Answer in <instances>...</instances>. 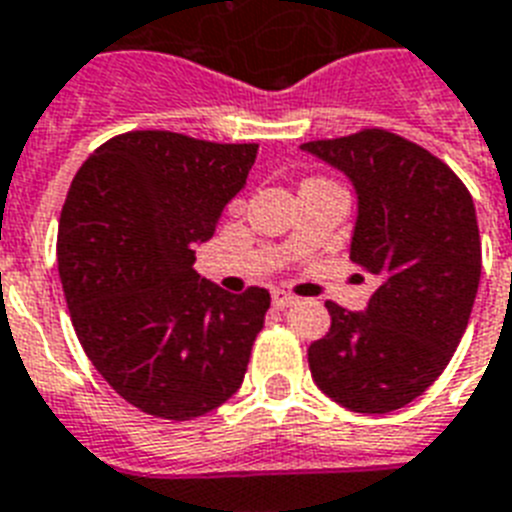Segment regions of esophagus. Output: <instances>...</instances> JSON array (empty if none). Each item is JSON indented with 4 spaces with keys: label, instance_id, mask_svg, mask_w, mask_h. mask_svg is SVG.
Instances as JSON below:
<instances>
[{
    "label": "esophagus",
    "instance_id": "obj_1",
    "mask_svg": "<svg viewBox=\"0 0 512 512\" xmlns=\"http://www.w3.org/2000/svg\"><path fill=\"white\" fill-rule=\"evenodd\" d=\"M293 304H296V296H290L285 290H275V293H272V306H275V309H288V306Z\"/></svg>",
    "mask_w": 512,
    "mask_h": 512
}]
</instances>
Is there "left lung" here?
Wrapping results in <instances>:
<instances>
[{
	"label": "left lung",
	"instance_id": "obj_1",
	"mask_svg": "<svg viewBox=\"0 0 512 512\" xmlns=\"http://www.w3.org/2000/svg\"><path fill=\"white\" fill-rule=\"evenodd\" d=\"M351 179V261L375 277L365 312L327 301L330 330L309 346L314 383L362 415H386L439 378L463 338L481 280L468 187L425 147L386 129L301 145Z\"/></svg>",
	"mask_w": 512,
	"mask_h": 512
}]
</instances>
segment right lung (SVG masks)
I'll return each instance as SVG.
<instances>
[{
    "label": "right lung",
    "instance_id": "right-lung-1",
    "mask_svg": "<svg viewBox=\"0 0 512 512\" xmlns=\"http://www.w3.org/2000/svg\"><path fill=\"white\" fill-rule=\"evenodd\" d=\"M256 153V142L126 132L71 182L57 269L73 330L113 391L153 418H200L245 378L269 293H227L192 264Z\"/></svg>",
    "mask_w": 512,
    "mask_h": 512
}]
</instances>
